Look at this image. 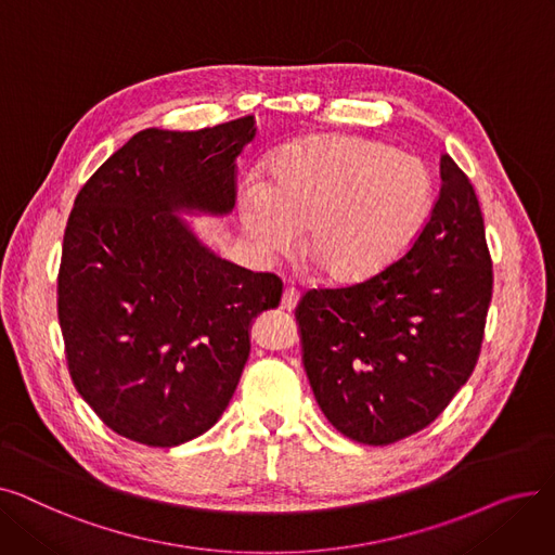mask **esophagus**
<instances>
[{"label": "esophagus", "mask_w": 555, "mask_h": 555, "mask_svg": "<svg viewBox=\"0 0 555 555\" xmlns=\"http://www.w3.org/2000/svg\"><path fill=\"white\" fill-rule=\"evenodd\" d=\"M297 304H299V293H297V289L295 287H285V293L281 297V308L287 310V312H293L297 308Z\"/></svg>", "instance_id": "esophagus-1"}]
</instances>
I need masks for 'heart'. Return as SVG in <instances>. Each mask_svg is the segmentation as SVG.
I'll use <instances>...</instances> for the list:
<instances>
[{"instance_id": "b5f03b06", "label": "heart", "mask_w": 555, "mask_h": 555, "mask_svg": "<svg viewBox=\"0 0 555 555\" xmlns=\"http://www.w3.org/2000/svg\"><path fill=\"white\" fill-rule=\"evenodd\" d=\"M427 166L364 137H310L283 145L266 184L238 197L247 236L266 254L304 249L328 281L358 283L387 270L410 247L431 209Z\"/></svg>"}]
</instances>
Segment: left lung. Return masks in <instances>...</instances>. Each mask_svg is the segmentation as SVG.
I'll return each mask as SVG.
<instances>
[{
    "label": "left lung",
    "instance_id": "left-lung-1",
    "mask_svg": "<svg viewBox=\"0 0 555 555\" xmlns=\"http://www.w3.org/2000/svg\"><path fill=\"white\" fill-rule=\"evenodd\" d=\"M490 297L479 199L443 155L441 193L412 249L364 283L299 301L304 366L324 416L364 446L427 427L468 383Z\"/></svg>",
    "mask_w": 555,
    "mask_h": 555
}]
</instances>
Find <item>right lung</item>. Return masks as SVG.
I'll return each mask as SVG.
<instances>
[{"label": "right lung", "mask_w": 555, "mask_h": 555, "mask_svg": "<svg viewBox=\"0 0 555 555\" xmlns=\"http://www.w3.org/2000/svg\"><path fill=\"white\" fill-rule=\"evenodd\" d=\"M254 137V116L141 130L76 195L57 319L78 393L130 441L175 448L214 427L251 322L281 301L274 274L224 260L184 218L233 211L236 159Z\"/></svg>", "instance_id": "1"}]
</instances>
